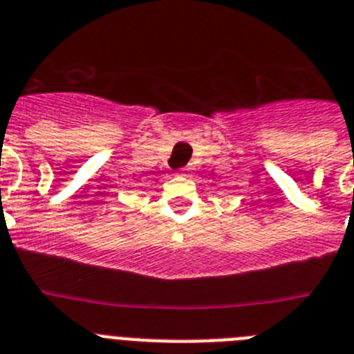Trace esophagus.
Segmentation results:
<instances>
[{
  "label": "esophagus",
  "instance_id": "1",
  "mask_svg": "<svg viewBox=\"0 0 354 354\" xmlns=\"http://www.w3.org/2000/svg\"><path fill=\"white\" fill-rule=\"evenodd\" d=\"M193 170L192 168H180L179 170V175H183V177H192Z\"/></svg>",
  "mask_w": 354,
  "mask_h": 354
}]
</instances>
